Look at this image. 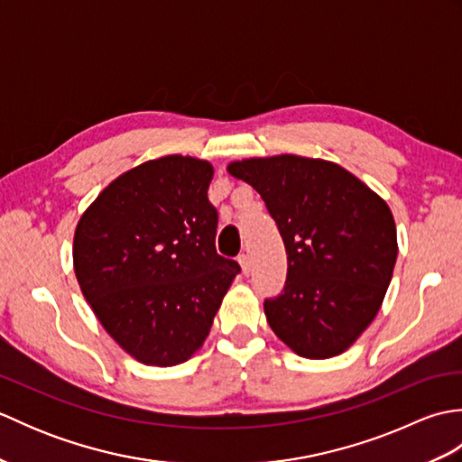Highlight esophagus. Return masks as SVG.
Returning <instances> with one entry per match:
<instances>
[{"label":"esophagus","mask_w":462,"mask_h":462,"mask_svg":"<svg viewBox=\"0 0 462 462\" xmlns=\"http://www.w3.org/2000/svg\"><path fill=\"white\" fill-rule=\"evenodd\" d=\"M238 262H240V268H242L244 276H248V273H250V258L246 256V254H242V256L238 258Z\"/></svg>","instance_id":"34e87169"}]
</instances>
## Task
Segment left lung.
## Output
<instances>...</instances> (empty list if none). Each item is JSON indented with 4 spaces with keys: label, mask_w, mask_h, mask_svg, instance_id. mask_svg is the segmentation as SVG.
<instances>
[{
    "label": "left lung",
    "mask_w": 462,
    "mask_h": 462,
    "mask_svg": "<svg viewBox=\"0 0 462 462\" xmlns=\"http://www.w3.org/2000/svg\"><path fill=\"white\" fill-rule=\"evenodd\" d=\"M226 169L260 192L286 246V286L263 301L273 333L306 359L349 349L375 319L393 278L399 246L387 202L323 159L254 156Z\"/></svg>",
    "instance_id": "obj_1"
}]
</instances>
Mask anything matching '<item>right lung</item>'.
Wrapping results in <instances>:
<instances>
[{
  "instance_id": "obj_1",
  "label": "right lung",
  "mask_w": 462,
  "mask_h": 462,
  "mask_svg": "<svg viewBox=\"0 0 462 462\" xmlns=\"http://www.w3.org/2000/svg\"><path fill=\"white\" fill-rule=\"evenodd\" d=\"M212 176L196 156L146 161L105 186L77 222L83 296L116 346L144 365L189 361L240 272L214 248Z\"/></svg>"
}]
</instances>
